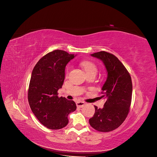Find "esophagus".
Wrapping results in <instances>:
<instances>
[{
    "instance_id": "34e87169",
    "label": "esophagus",
    "mask_w": 157,
    "mask_h": 157,
    "mask_svg": "<svg viewBox=\"0 0 157 157\" xmlns=\"http://www.w3.org/2000/svg\"><path fill=\"white\" fill-rule=\"evenodd\" d=\"M85 104H86V103L83 101H78L76 102V105L78 107H79V108H81V107L84 106Z\"/></svg>"
}]
</instances>
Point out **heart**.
Here are the masks:
<instances>
[{
	"label": "heart",
	"instance_id": "1",
	"mask_svg": "<svg viewBox=\"0 0 157 157\" xmlns=\"http://www.w3.org/2000/svg\"><path fill=\"white\" fill-rule=\"evenodd\" d=\"M81 65H82V66H83V67L85 69L86 74L92 73V72H95L97 74L98 69H97L96 64L94 63V62H92L91 61L85 60L81 63ZM70 68H71L70 67H68L67 68V70H66V73L67 74L69 73Z\"/></svg>",
	"mask_w": 157,
	"mask_h": 157
}]
</instances>
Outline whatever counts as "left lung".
<instances>
[{
	"label": "left lung",
	"mask_w": 157,
	"mask_h": 157,
	"mask_svg": "<svg viewBox=\"0 0 157 157\" xmlns=\"http://www.w3.org/2000/svg\"><path fill=\"white\" fill-rule=\"evenodd\" d=\"M91 55L103 62L108 78L101 92V98H106V102L102 109L94 105L95 111L89 123L96 130L108 132L119 127L127 117L132 102V83L128 71L116 56L104 51Z\"/></svg>",
	"instance_id": "1"
}]
</instances>
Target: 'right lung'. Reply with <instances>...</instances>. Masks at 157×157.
Wrapping results in <instances>:
<instances>
[{
  "label": "right lung",
  "mask_w": 157,
  "mask_h": 157,
  "mask_svg": "<svg viewBox=\"0 0 157 157\" xmlns=\"http://www.w3.org/2000/svg\"><path fill=\"white\" fill-rule=\"evenodd\" d=\"M74 55L56 49L43 56L32 71L28 90L30 108L46 128L57 130L68 124V115L76 103L58 96L65 79V67Z\"/></svg>",
  "instance_id": "obj_1"
}]
</instances>
